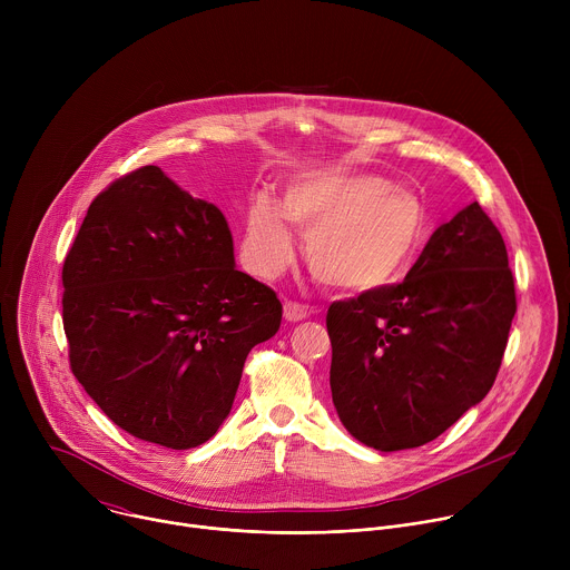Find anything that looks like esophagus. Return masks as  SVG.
Returning a JSON list of instances; mask_svg holds the SVG:
<instances>
[{
    "mask_svg": "<svg viewBox=\"0 0 570 570\" xmlns=\"http://www.w3.org/2000/svg\"><path fill=\"white\" fill-rule=\"evenodd\" d=\"M313 311L304 304H297V302H284V317L288 322H299L304 317H308Z\"/></svg>",
    "mask_w": 570,
    "mask_h": 570,
    "instance_id": "34e87169",
    "label": "esophagus"
}]
</instances>
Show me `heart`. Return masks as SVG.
<instances>
[{"label":"heart","instance_id":"obj_1","mask_svg":"<svg viewBox=\"0 0 570 570\" xmlns=\"http://www.w3.org/2000/svg\"><path fill=\"white\" fill-rule=\"evenodd\" d=\"M291 223L306 232L311 273L336 291L367 293L394 282L417 255L429 227L420 196L367 174L308 171L288 180L282 203L253 198L243 225V259L259 277L291 262Z\"/></svg>","mask_w":570,"mask_h":570}]
</instances>
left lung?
I'll return each instance as SVG.
<instances>
[{
  "instance_id": "left-lung-1",
  "label": "left lung",
  "mask_w": 570,
  "mask_h": 570,
  "mask_svg": "<svg viewBox=\"0 0 570 570\" xmlns=\"http://www.w3.org/2000/svg\"><path fill=\"white\" fill-rule=\"evenodd\" d=\"M514 313L505 240L471 203L433 232L401 284L330 306L343 426L385 453L435 440L492 390Z\"/></svg>"
}]
</instances>
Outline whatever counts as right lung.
I'll return each instance as SVG.
<instances>
[{
    "label": "right lung",
    "instance_id": "add662e5",
    "mask_svg": "<svg viewBox=\"0 0 570 570\" xmlns=\"http://www.w3.org/2000/svg\"><path fill=\"white\" fill-rule=\"evenodd\" d=\"M69 365L126 433L167 449L207 442L243 363L282 302L234 264L223 212L141 167L101 191L62 266Z\"/></svg>",
    "mask_w": 570,
    "mask_h": 570
}]
</instances>
